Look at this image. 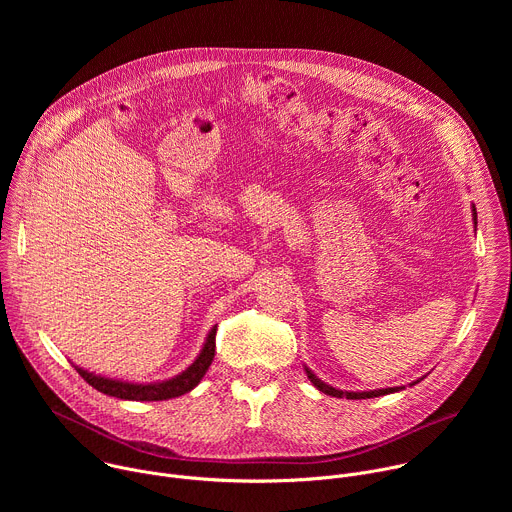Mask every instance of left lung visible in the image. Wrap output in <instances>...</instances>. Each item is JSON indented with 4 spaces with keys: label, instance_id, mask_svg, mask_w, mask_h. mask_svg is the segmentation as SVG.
<instances>
[{
    "label": "left lung",
    "instance_id": "8db88e82",
    "mask_svg": "<svg viewBox=\"0 0 512 512\" xmlns=\"http://www.w3.org/2000/svg\"><path fill=\"white\" fill-rule=\"evenodd\" d=\"M474 210V225H476V208H472ZM308 373V379L314 383V387L316 389H320L322 393H326V395H330V397H346V399H371V397H381V395H389V393H395V391H401L399 387H391V389H379V391H367V393H346V391H338V389H334V387H330V385H326V383H322L320 379H316L310 371H306ZM415 385V383H413Z\"/></svg>",
    "mask_w": 512,
    "mask_h": 512
}]
</instances>
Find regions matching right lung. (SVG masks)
I'll list each match as a JSON object with an SVG mask.
<instances>
[{
  "label": "right lung",
  "mask_w": 512,
  "mask_h": 512,
  "mask_svg": "<svg viewBox=\"0 0 512 512\" xmlns=\"http://www.w3.org/2000/svg\"><path fill=\"white\" fill-rule=\"evenodd\" d=\"M216 326L210 330L206 344L200 352V356L192 362V367H188L182 375L164 381V383H154V385H133V383H121L105 377H97L93 373H87L77 367L79 375L97 391L117 397V399H129V401H164L172 397H180L188 391H192L200 379L206 375L210 362L214 358V348H216Z\"/></svg>",
  "instance_id": "add662e5"
}]
</instances>
